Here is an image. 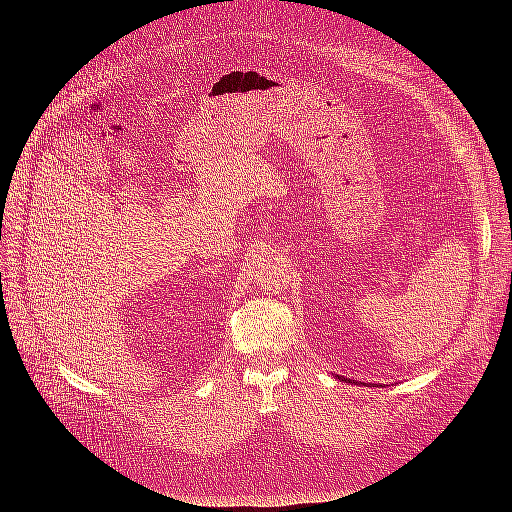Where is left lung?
<instances>
[{
  "instance_id": "obj_1",
  "label": "left lung",
  "mask_w": 512,
  "mask_h": 512,
  "mask_svg": "<svg viewBox=\"0 0 512 512\" xmlns=\"http://www.w3.org/2000/svg\"><path fill=\"white\" fill-rule=\"evenodd\" d=\"M344 380H346V378H344ZM348 382H350V380H348ZM352 382H354V380H352Z\"/></svg>"
}]
</instances>
